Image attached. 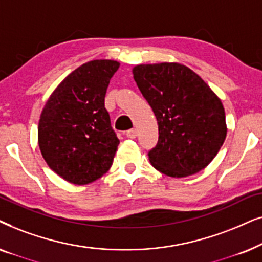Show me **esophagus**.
Listing matches in <instances>:
<instances>
[{"mask_svg":"<svg viewBox=\"0 0 262 262\" xmlns=\"http://www.w3.org/2000/svg\"><path fill=\"white\" fill-rule=\"evenodd\" d=\"M125 135H127V138L129 139L137 138V130H135V129H129V130H127V133H125Z\"/></svg>","mask_w":262,"mask_h":262,"instance_id":"1","label":"esophagus"}]
</instances>
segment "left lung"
I'll return each instance as SVG.
<instances>
[{
  "mask_svg": "<svg viewBox=\"0 0 262 262\" xmlns=\"http://www.w3.org/2000/svg\"><path fill=\"white\" fill-rule=\"evenodd\" d=\"M133 76L158 122V144L148 153L152 166L175 179L205 169L228 132L221 98L177 62L138 64Z\"/></svg>",
  "mask_w": 262,
  "mask_h": 262,
  "instance_id": "1",
  "label": "left lung"
}]
</instances>
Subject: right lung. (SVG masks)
<instances>
[{
	"label": "right lung",
	"mask_w": 262,
	"mask_h": 262,
	"mask_svg": "<svg viewBox=\"0 0 262 262\" xmlns=\"http://www.w3.org/2000/svg\"><path fill=\"white\" fill-rule=\"evenodd\" d=\"M114 60L86 62L62 80L41 110L38 145L49 167L73 184L95 182L110 169L118 140L104 106Z\"/></svg>",
	"instance_id": "1"
}]
</instances>
